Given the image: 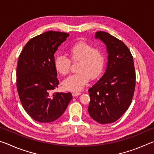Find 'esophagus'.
<instances>
[{"label": "esophagus", "mask_w": 154, "mask_h": 154, "mask_svg": "<svg viewBox=\"0 0 154 154\" xmlns=\"http://www.w3.org/2000/svg\"><path fill=\"white\" fill-rule=\"evenodd\" d=\"M81 94H82V93H81L80 92H72V96H77L80 95Z\"/></svg>", "instance_id": "obj_1"}]
</instances>
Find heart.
Masks as SVG:
<instances>
[{"mask_svg":"<svg viewBox=\"0 0 154 154\" xmlns=\"http://www.w3.org/2000/svg\"><path fill=\"white\" fill-rule=\"evenodd\" d=\"M70 58L74 62H79L78 72L65 79L62 85L67 90L80 91L86 85L90 77L100 76L105 66V58L103 52L94 49L90 44L78 43L69 49ZM71 60L64 55H57L54 58V67L60 74L69 73Z\"/></svg>","mask_w":154,"mask_h":154,"instance_id":"b5f03b06","label":"heart"}]
</instances>
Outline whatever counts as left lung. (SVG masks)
<instances>
[{
  "mask_svg": "<svg viewBox=\"0 0 154 154\" xmlns=\"http://www.w3.org/2000/svg\"><path fill=\"white\" fill-rule=\"evenodd\" d=\"M95 38L105 44L108 61L105 73L88 90V111L98 123H113L132 102L136 83L133 58L127 46L109 33L98 31Z\"/></svg>",
  "mask_w": 154,
  "mask_h": 154,
  "instance_id": "1",
  "label": "left lung"
}]
</instances>
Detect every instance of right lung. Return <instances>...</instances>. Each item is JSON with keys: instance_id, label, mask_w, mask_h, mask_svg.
<instances>
[{"instance_id": "add662e5", "label": "right lung", "mask_w": 154, "mask_h": 154, "mask_svg": "<svg viewBox=\"0 0 154 154\" xmlns=\"http://www.w3.org/2000/svg\"><path fill=\"white\" fill-rule=\"evenodd\" d=\"M69 34L48 31L28 41L21 52L16 70L17 89L24 110L38 122L58 119L72 98L71 92L51 91L59 81L54 67V54Z\"/></svg>"}]
</instances>
